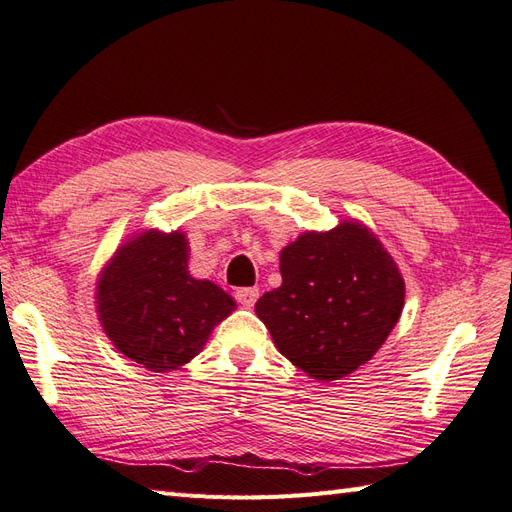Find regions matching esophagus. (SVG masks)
<instances>
[{
  "mask_svg": "<svg viewBox=\"0 0 512 512\" xmlns=\"http://www.w3.org/2000/svg\"><path fill=\"white\" fill-rule=\"evenodd\" d=\"M258 294H260L258 288H239V290L235 292V297H237V301H239L241 305L252 307V305L256 303V299H258Z\"/></svg>",
  "mask_w": 512,
  "mask_h": 512,
  "instance_id": "obj_1",
  "label": "esophagus"
}]
</instances>
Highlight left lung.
<instances>
[{
  "mask_svg": "<svg viewBox=\"0 0 512 512\" xmlns=\"http://www.w3.org/2000/svg\"><path fill=\"white\" fill-rule=\"evenodd\" d=\"M280 273L282 286L262 294L256 314L275 348L320 382L365 365L404 309V275L359 220L303 232L280 252Z\"/></svg>",
  "mask_w": 512,
  "mask_h": 512,
  "instance_id": "1",
  "label": "left lung"
}]
</instances>
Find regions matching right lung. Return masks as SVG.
<instances>
[{
    "label": "right lung",
    "mask_w": 512,
    "mask_h": 512,
    "mask_svg": "<svg viewBox=\"0 0 512 512\" xmlns=\"http://www.w3.org/2000/svg\"><path fill=\"white\" fill-rule=\"evenodd\" d=\"M183 230H141L108 258L96 282V312L113 346L141 367L168 374L190 363L235 312L218 284L188 271Z\"/></svg>",
    "instance_id": "add662e5"
}]
</instances>
